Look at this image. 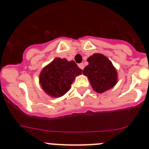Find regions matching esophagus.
I'll return each mask as SVG.
<instances>
[{
  "instance_id": "esophagus-1",
  "label": "esophagus",
  "mask_w": 149,
  "mask_h": 149,
  "mask_svg": "<svg viewBox=\"0 0 149 149\" xmlns=\"http://www.w3.org/2000/svg\"><path fill=\"white\" fill-rule=\"evenodd\" d=\"M78 66H79V68H81V69H82V70H84V63H80V64H79L78 65Z\"/></svg>"
}]
</instances>
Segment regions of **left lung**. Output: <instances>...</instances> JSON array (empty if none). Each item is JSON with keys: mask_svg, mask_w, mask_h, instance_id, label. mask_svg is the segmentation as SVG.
Masks as SVG:
<instances>
[{"mask_svg": "<svg viewBox=\"0 0 149 149\" xmlns=\"http://www.w3.org/2000/svg\"><path fill=\"white\" fill-rule=\"evenodd\" d=\"M89 65L83 73L87 76L95 92L102 93L113 87L117 83V72L110 60L101 54H94L87 59Z\"/></svg>", "mask_w": 149, "mask_h": 149, "instance_id": "left-lung-1", "label": "left lung"}]
</instances>
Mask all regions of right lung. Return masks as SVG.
I'll list each match as a JSON object with an SVG mask.
<instances>
[{"mask_svg":"<svg viewBox=\"0 0 149 149\" xmlns=\"http://www.w3.org/2000/svg\"><path fill=\"white\" fill-rule=\"evenodd\" d=\"M82 70L74 61L56 57L46 65L39 74V83L43 90L51 97H61L71 89L76 76Z\"/></svg>","mask_w":149,"mask_h":149,"instance_id":"obj_1","label":"right lung"}]
</instances>
